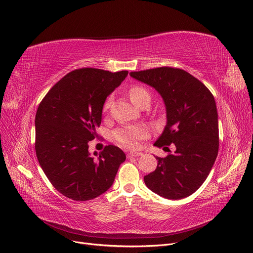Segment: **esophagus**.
Wrapping results in <instances>:
<instances>
[{"label":"esophagus","instance_id":"esophagus-1","mask_svg":"<svg viewBox=\"0 0 253 253\" xmlns=\"http://www.w3.org/2000/svg\"><path fill=\"white\" fill-rule=\"evenodd\" d=\"M142 153H137V151H130V153L127 154V158H132V157H140Z\"/></svg>","mask_w":253,"mask_h":253}]
</instances>
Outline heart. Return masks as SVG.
<instances>
[{
    "instance_id": "1",
    "label": "heart",
    "mask_w": 253,
    "mask_h": 253,
    "mask_svg": "<svg viewBox=\"0 0 253 253\" xmlns=\"http://www.w3.org/2000/svg\"><path fill=\"white\" fill-rule=\"evenodd\" d=\"M129 96L133 104L140 107L145 100L150 99V95L147 89L142 86H132L129 89ZM112 102V98L108 97L104 104V110H108ZM114 138L121 145L128 148H137L139 141L146 138L148 131L144 126H127L114 131Z\"/></svg>"
}]
</instances>
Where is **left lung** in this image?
Listing matches in <instances>:
<instances>
[{
  "label": "left lung",
  "instance_id": "1",
  "mask_svg": "<svg viewBox=\"0 0 253 253\" xmlns=\"http://www.w3.org/2000/svg\"><path fill=\"white\" fill-rule=\"evenodd\" d=\"M130 76L154 87L166 106L167 124L155 146L174 143L176 150L156 157L157 169L144 176L146 186L168 199L194 193L208 178L218 151V123L214 97L188 72L160 67Z\"/></svg>",
  "mask_w": 253,
  "mask_h": 253
}]
</instances>
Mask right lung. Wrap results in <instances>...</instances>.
<instances>
[{
  "label": "right lung",
  "instance_id": "add662e5",
  "mask_svg": "<svg viewBox=\"0 0 253 253\" xmlns=\"http://www.w3.org/2000/svg\"><path fill=\"white\" fill-rule=\"evenodd\" d=\"M128 71L82 68L65 75L48 90L36 115V153L53 186L77 201L93 199L114 183L126 160L124 151L108 145L95 157L88 142L96 136L104 104Z\"/></svg>",
  "mask_w": 253,
  "mask_h": 253
}]
</instances>
